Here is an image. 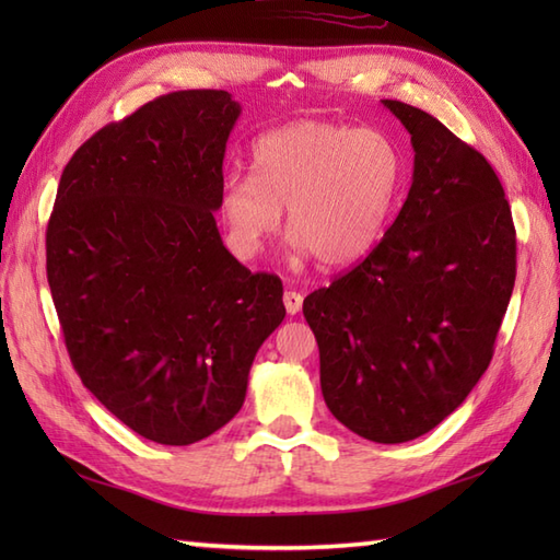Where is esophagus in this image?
Here are the masks:
<instances>
[{"instance_id":"esophagus-1","label":"esophagus","mask_w":560,"mask_h":560,"mask_svg":"<svg viewBox=\"0 0 560 560\" xmlns=\"http://www.w3.org/2000/svg\"><path fill=\"white\" fill-rule=\"evenodd\" d=\"M283 305H287L289 315H295L303 307V295L299 291H287L283 293Z\"/></svg>"}]
</instances>
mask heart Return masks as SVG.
<instances>
[{
    "instance_id": "heart-1",
    "label": "heart",
    "mask_w": 560,
    "mask_h": 560,
    "mask_svg": "<svg viewBox=\"0 0 560 560\" xmlns=\"http://www.w3.org/2000/svg\"><path fill=\"white\" fill-rule=\"evenodd\" d=\"M253 175L233 171L219 189V211L237 257H255L279 231L323 267H347L383 237L404 177V159L385 132L301 120L261 135Z\"/></svg>"
}]
</instances>
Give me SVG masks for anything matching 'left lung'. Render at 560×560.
Here are the masks:
<instances>
[{
    "label": "left lung",
    "instance_id": "8db88e82",
    "mask_svg": "<svg viewBox=\"0 0 560 560\" xmlns=\"http://www.w3.org/2000/svg\"><path fill=\"white\" fill-rule=\"evenodd\" d=\"M383 105L411 135L407 201L371 255L307 295L303 315L329 411L395 445L433 431L489 368L517 241L491 163L421 108Z\"/></svg>",
    "mask_w": 560,
    "mask_h": 560
}]
</instances>
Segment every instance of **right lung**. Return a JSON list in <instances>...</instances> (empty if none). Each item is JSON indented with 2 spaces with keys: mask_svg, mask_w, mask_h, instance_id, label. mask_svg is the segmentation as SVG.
Masks as SVG:
<instances>
[{
  "mask_svg": "<svg viewBox=\"0 0 560 560\" xmlns=\"http://www.w3.org/2000/svg\"><path fill=\"white\" fill-rule=\"evenodd\" d=\"M229 91H175L98 129L59 177L47 283L71 365L141 438L192 445L241 411L281 279L225 249L219 211Z\"/></svg>",
  "mask_w": 560,
  "mask_h": 560,
  "instance_id": "obj_1",
  "label": "right lung"
}]
</instances>
